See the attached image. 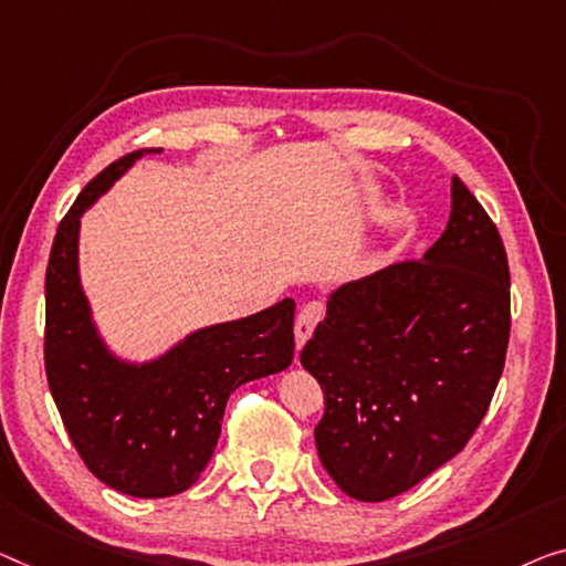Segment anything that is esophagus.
Listing matches in <instances>:
<instances>
[{
	"label": "esophagus",
	"instance_id": "34e87169",
	"mask_svg": "<svg viewBox=\"0 0 566 566\" xmlns=\"http://www.w3.org/2000/svg\"><path fill=\"white\" fill-rule=\"evenodd\" d=\"M323 319V305L319 302H307L305 307L300 310L297 315V323H294V337H297V348H302L310 340L312 331H315V325Z\"/></svg>",
	"mask_w": 566,
	"mask_h": 566
}]
</instances>
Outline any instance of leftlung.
<instances>
[{"instance_id":"obj_1","label":"left lung","mask_w":566,"mask_h":566,"mask_svg":"<svg viewBox=\"0 0 566 566\" xmlns=\"http://www.w3.org/2000/svg\"><path fill=\"white\" fill-rule=\"evenodd\" d=\"M509 335L503 239L454 177L434 247L340 286L302 348L325 396L317 454L340 491L389 501L452 460L491 407Z\"/></svg>"}]
</instances>
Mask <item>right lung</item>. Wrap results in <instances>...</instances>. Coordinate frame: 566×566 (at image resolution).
<instances>
[{
    "label": "right lung",
    "mask_w": 566,
    "mask_h": 566,
    "mask_svg": "<svg viewBox=\"0 0 566 566\" xmlns=\"http://www.w3.org/2000/svg\"><path fill=\"white\" fill-rule=\"evenodd\" d=\"M145 151L163 149H134L104 167L57 226L45 272V374L75 452L101 483L134 499H167L206 470L229 396L292 364L294 300L206 327L149 366L108 356L78 284V223Z\"/></svg>",
    "instance_id": "1"
}]
</instances>
